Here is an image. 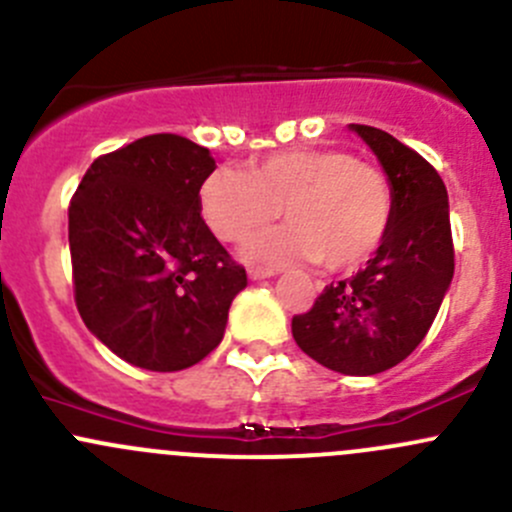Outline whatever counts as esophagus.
Wrapping results in <instances>:
<instances>
[{
    "mask_svg": "<svg viewBox=\"0 0 512 512\" xmlns=\"http://www.w3.org/2000/svg\"><path fill=\"white\" fill-rule=\"evenodd\" d=\"M247 275H250V280H265V277L275 275V270H270V267L250 265V267H247Z\"/></svg>",
    "mask_w": 512,
    "mask_h": 512,
    "instance_id": "34e87169",
    "label": "esophagus"
}]
</instances>
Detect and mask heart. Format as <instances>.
Here are the masks:
<instances>
[{"mask_svg":"<svg viewBox=\"0 0 512 512\" xmlns=\"http://www.w3.org/2000/svg\"><path fill=\"white\" fill-rule=\"evenodd\" d=\"M205 223L223 242H242L277 213L285 227L257 237L262 260H317L349 270L369 260L394 218L389 175L339 148H292L247 165L213 170L200 185Z\"/></svg>","mask_w":512,"mask_h":512,"instance_id":"obj_1","label":"heart"}]
</instances>
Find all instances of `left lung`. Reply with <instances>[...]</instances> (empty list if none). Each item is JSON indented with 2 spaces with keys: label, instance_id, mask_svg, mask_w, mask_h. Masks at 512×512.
I'll use <instances>...</instances> for the list:
<instances>
[{
  "label": "left lung",
  "instance_id": "1",
  "mask_svg": "<svg viewBox=\"0 0 512 512\" xmlns=\"http://www.w3.org/2000/svg\"><path fill=\"white\" fill-rule=\"evenodd\" d=\"M384 165L394 218L364 270L332 282L312 309L292 317V337L327 369L371 376L404 361L426 337L453 280L448 193L414 148L386 131L352 123Z\"/></svg>",
  "mask_w": 512,
  "mask_h": 512
}]
</instances>
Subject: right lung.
I'll return each instance as SVG.
<instances>
[{
    "instance_id": "right-lung-1",
    "label": "right lung",
    "mask_w": 512,
    "mask_h": 512,
    "mask_svg": "<svg viewBox=\"0 0 512 512\" xmlns=\"http://www.w3.org/2000/svg\"><path fill=\"white\" fill-rule=\"evenodd\" d=\"M208 148L175 133L98 156L69 203L74 299L86 327L128 364L180 371L220 344L247 285L200 218Z\"/></svg>"
}]
</instances>
